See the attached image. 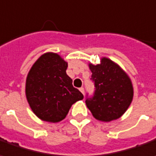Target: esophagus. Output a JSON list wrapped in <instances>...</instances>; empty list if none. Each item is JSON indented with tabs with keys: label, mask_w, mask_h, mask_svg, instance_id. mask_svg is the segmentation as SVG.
Masks as SVG:
<instances>
[{
	"label": "esophagus",
	"mask_w": 156,
	"mask_h": 156,
	"mask_svg": "<svg viewBox=\"0 0 156 156\" xmlns=\"http://www.w3.org/2000/svg\"><path fill=\"white\" fill-rule=\"evenodd\" d=\"M79 90L81 91V93H82L83 95L84 94V89H83V87H81V88H79Z\"/></svg>",
	"instance_id": "34e87169"
}]
</instances>
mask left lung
<instances>
[{"label":"left lung","instance_id":"8db88e82","mask_svg":"<svg viewBox=\"0 0 156 156\" xmlns=\"http://www.w3.org/2000/svg\"><path fill=\"white\" fill-rule=\"evenodd\" d=\"M100 65L90 64L95 91L86 96L88 108L101 121L109 122L122 115L131 104L133 88L131 79L118 65L108 58H102Z\"/></svg>","mask_w":156,"mask_h":156}]
</instances>
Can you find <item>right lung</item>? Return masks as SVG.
Returning <instances> with one entry per match:
<instances>
[{
    "instance_id": "1",
    "label": "right lung",
    "mask_w": 156,
    "mask_h": 156,
    "mask_svg": "<svg viewBox=\"0 0 156 156\" xmlns=\"http://www.w3.org/2000/svg\"><path fill=\"white\" fill-rule=\"evenodd\" d=\"M67 63L59 55H42L30 70L25 94L34 114L44 121L62 120L72 105L83 96L66 74Z\"/></svg>"
}]
</instances>
